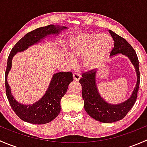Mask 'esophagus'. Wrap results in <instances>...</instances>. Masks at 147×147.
I'll return each instance as SVG.
<instances>
[{"label":"esophagus","instance_id":"1","mask_svg":"<svg viewBox=\"0 0 147 147\" xmlns=\"http://www.w3.org/2000/svg\"><path fill=\"white\" fill-rule=\"evenodd\" d=\"M80 78H81L80 74L77 73V72H75V73L73 74V79H74V80L79 81Z\"/></svg>","mask_w":147,"mask_h":147}]
</instances>
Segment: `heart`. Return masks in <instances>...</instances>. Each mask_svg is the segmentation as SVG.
Returning a JSON list of instances; mask_svg holds the SVG:
<instances>
[{
  "mask_svg": "<svg viewBox=\"0 0 147 147\" xmlns=\"http://www.w3.org/2000/svg\"><path fill=\"white\" fill-rule=\"evenodd\" d=\"M112 45V38L98 33H83L75 36L70 41L71 54L69 62L74 63L75 58H83V65L90 69L97 67L106 58Z\"/></svg>",
  "mask_w": 147,
  "mask_h": 147,
  "instance_id": "obj_1",
  "label": "heart"
}]
</instances>
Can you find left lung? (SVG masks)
<instances>
[{
	"instance_id": "left-lung-1",
	"label": "left lung",
	"mask_w": 147,
	"mask_h": 147,
	"mask_svg": "<svg viewBox=\"0 0 147 147\" xmlns=\"http://www.w3.org/2000/svg\"><path fill=\"white\" fill-rule=\"evenodd\" d=\"M114 40V47L110 56L122 54L129 57L134 66L137 76V82L131 97L121 103L111 105L107 103L99 93L96 84V71L94 69L83 73L80 80L82 85V96L84 100V109L93 119L103 123H112L122 119L129 112L137 100V92L140 83V73L139 69V60L135 50L131 45L113 31L109 30Z\"/></svg>"
}]
</instances>
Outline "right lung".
<instances>
[{
    "instance_id": "obj_1",
    "label": "right lung",
    "mask_w": 147,
    "mask_h": 147,
    "mask_svg": "<svg viewBox=\"0 0 147 147\" xmlns=\"http://www.w3.org/2000/svg\"><path fill=\"white\" fill-rule=\"evenodd\" d=\"M64 26L49 25L41 27L26 34L12 48L8 56L5 70V92L10 105L20 119L26 122L35 124H43L53 121L60 114V100L67 90L69 84L73 80L71 72H57L53 75L50 85L43 97L33 105H25L19 103L12 95L10 87L7 81L8 72L12 67V59L18 52L28 49L30 46L38 43L50 35H58Z\"/></svg>"
}]
</instances>
